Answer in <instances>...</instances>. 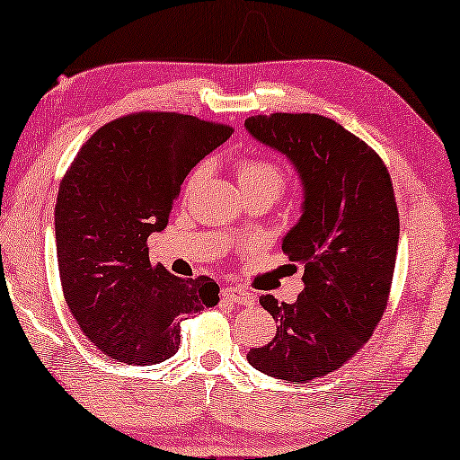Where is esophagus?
Listing matches in <instances>:
<instances>
[{
    "mask_svg": "<svg viewBox=\"0 0 460 460\" xmlns=\"http://www.w3.org/2000/svg\"><path fill=\"white\" fill-rule=\"evenodd\" d=\"M222 296L230 302L243 304V306H252V304H254V296L249 294V292H244L243 288H236V286L222 288Z\"/></svg>",
    "mask_w": 460,
    "mask_h": 460,
    "instance_id": "34e87169",
    "label": "esophagus"
}]
</instances>
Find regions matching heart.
I'll return each mask as SVG.
<instances>
[{"instance_id": "b5f03b06", "label": "heart", "mask_w": 460, "mask_h": 460, "mask_svg": "<svg viewBox=\"0 0 460 460\" xmlns=\"http://www.w3.org/2000/svg\"><path fill=\"white\" fill-rule=\"evenodd\" d=\"M206 171V166H197L193 176H190L189 185L199 181V176ZM236 176L243 190H270L273 197H278L286 187V172L279 164H275L271 160L265 158H246L238 162Z\"/></svg>"}]
</instances>
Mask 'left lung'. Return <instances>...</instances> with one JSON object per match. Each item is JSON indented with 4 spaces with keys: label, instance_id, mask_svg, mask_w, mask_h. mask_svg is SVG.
I'll use <instances>...</instances> for the list:
<instances>
[{
    "label": "left lung",
    "instance_id": "left-lung-1",
    "mask_svg": "<svg viewBox=\"0 0 460 460\" xmlns=\"http://www.w3.org/2000/svg\"><path fill=\"white\" fill-rule=\"evenodd\" d=\"M244 129L292 162L304 190L300 220L281 243L304 267V289L294 304L259 300L278 333L246 359L267 376L308 383L348 362L383 319L399 246L391 174L333 119L273 112L249 117Z\"/></svg>",
    "mask_w": 460,
    "mask_h": 460
}]
</instances>
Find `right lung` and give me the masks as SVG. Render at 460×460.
Segmentation results:
<instances>
[{
  "instance_id": "obj_1",
  "label": "right lung",
  "mask_w": 460,
  "mask_h": 460,
  "mask_svg": "<svg viewBox=\"0 0 460 460\" xmlns=\"http://www.w3.org/2000/svg\"><path fill=\"white\" fill-rule=\"evenodd\" d=\"M232 127L179 112H136L101 127L63 176L55 240L63 296L102 353L152 366L174 356L181 321L216 306L211 278L152 267L147 236L168 224L182 181Z\"/></svg>"
}]
</instances>
